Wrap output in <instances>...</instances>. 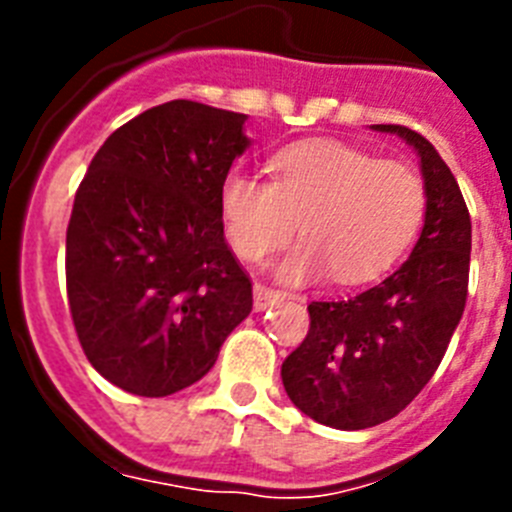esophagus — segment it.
Returning <instances> with one entry per match:
<instances>
[{"mask_svg":"<svg viewBox=\"0 0 512 512\" xmlns=\"http://www.w3.org/2000/svg\"><path fill=\"white\" fill-rule=\"evenodd\" d=\"M282 300L284 297L279 289L264 287V284H256V287H253V307H256V310H266V307L277 305V302Z\"/></svg>","mask_w":512,"mask_h":512,"instance_id":"obj_1","label":"esophagus"}]
</instances>
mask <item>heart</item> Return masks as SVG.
I'll list each match as a JSON object with an SVG mask.
<instances>
[{
	"label": "heart",
	"mask_w": 512,
	"mask_h": 512,
	"mask_svg": "<svg viewBox=\"0 0 512 512\" xmlns=\"http://www.w3.org/2000/svg\"><path fill=\"white\" fill-rule=\"evenodd\" d=\"M425 215V184L413 166L379 161L336 140L297 143L271 158V182L230 171L220 217L233 251L261 261L297 233L279 279L305 282L330 269L343 284L379 277L413 243Z\"/></svg>",
	"instance_id": "obj_1"
}]
</instances>
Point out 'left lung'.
Segmentation results:
<instances>
[{
	"instance_id": "obj_1",
	"label": "left lung",
	"mask_w": 512,
	"mask_h": 512,
	"mask_svg": "<svg viewBox=\"0 0 512 512\" xmlns=\"http://www.w3.org/2000/svg\"><path fill=\"white\" fill-rule=\"evenodd\" d=\"M418 151L425 223L410 259L348 300L307 305L310 330L284 359L289 400L307 418L361 431L395 418L431 382L467 305L472 220L436 148L405 125H372Z\"/></svg>"
}]
</instances>
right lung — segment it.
<instances>
[{
  "instance_id": "1",
  "label": "right lung",
  "mask_w": 512,
  "mask_h": 512,
  "mask_svg": "<svg viewBox=\"0 0 512 512\" xmlns=\"http://www.w3.org/2000/svg\"><path fill=\"white\" fill-rule=\"evenodd\" d=\"M246 115L189 99L104 140L66 230L76 336L107 382L166 397L200 382L253 307L225 243L220 184L251 140Z\"/></svg>"
}]
</instances>
